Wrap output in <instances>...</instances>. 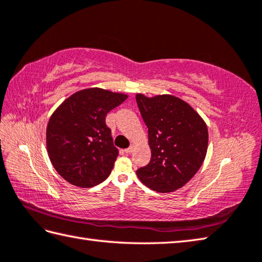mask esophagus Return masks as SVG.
<instances>
[{
	"label": "esophagus",
	"instance_id": "obj_1",
	"mask_svg": "<svg viewBox=\"0 0 262 262\" xmlns=\"http://www.w3.org/2000/svg\"><path fill=\"white\" fill-rule=\"evenodd\" d=\"M134 148H135V145H134V144H132L129 147H127V148H126L125 152H126V153H132L133 151H134Z\"/></svg>",
	"mask_w": 262,
	"mask_h": 262
}]
</instances>
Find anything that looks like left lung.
<instances>
[{
	"mask_svg": "<svg viewBox=\"0 0 262 262\" xmlns=\"http://www.w3.org/2000/svg\"><path fill=\"white\" fill-rule=\"evenodd\" d=\"M138 109L148 128L151 160L136 171L153 191L173 192L195 175L206 159L209 134L203 118L179 97L136 94Z\"/></svg>",
	"mask_w": 262,
	"mask_h": 262,
	"instance_id": "8db88e82",
	"label": "left lung"
}]
</instances>
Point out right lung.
Instances as JSON below:
<instances>
[{"label": "right lung", "instance_id": "1", "mask_svg": "<svg viewBox=\"0 0 262 262\" xmlns=\"http://www.w3.org/2000/svg\"><path fill=\"white\" fill-rule=\"evenodd\" d=\"M128 97L91 87L66 99L46 127V148L54 169L71 185L92 187L107 178L119 155L105 116Z\"/></svg>", "mask_w": 262, "mask_h": 262}]
</instances>
